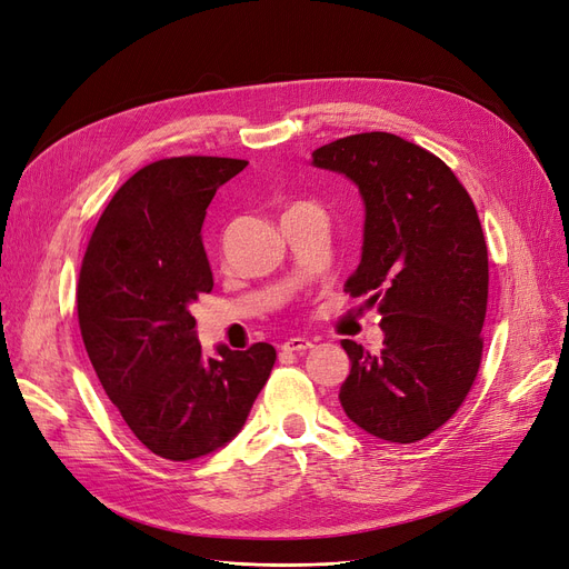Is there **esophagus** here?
Listing matches in <instances>:
<instances>
[{
  "instance_id": "34e87169",
  "label": "esophagus",
  "mask_w": 569,
  "mask_h": 569,
  "mask_svg": "<svg viewBox=\"0 0 569 569\" xmlns=\"http://www.w3.org/2000/svg\"><path fill=\"white\" fill-rule=\"evenodd\" d=\"M313 345H311V340H307V338H290V340H286L283 345H281V349L283 351H296V353H305V351H309Z\"/></svg>"
}]
</instances>
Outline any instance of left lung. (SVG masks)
<instances>
[{"label":"left lung","mask_w":569,"mask_h":569,"mask_svg":"<svg viewBox=\"0 0 569 569\" xmlns=\"http://www.w3.org/2000/svg\"><path fill=\"white\" fill-rule=\"evenodd\" d=\"M311 163L359 187L363 248L345 290L382 313L380 351L342 342L340 403L363 431L415 443L457 412L480 366L488 246L476 206L443 161L393 133L340 138Z\"/></svg>","instance_id":"1"}]
</instances>
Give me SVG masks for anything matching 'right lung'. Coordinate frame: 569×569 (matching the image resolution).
I'll return each mask as SVG.
<instances>
[{
	"label": "right lung",
	"mask_w": 569,
	"mask_h": 569,
	"mask_svg": "<svg viewBox=\"0 0 569 569\" xmlns=\"http://www.w3.org/2000/svg\"><path fill=\"white\" fill-rule=\"evenodd\" d=\"M246 166L173 157L140 168L104 208L79 271V328L98 380L140 443L171 461L224 448L277 361L267 342L203 356L189 311L213 290L206 208Z\"/></svg>",
	"instance_id": "obj_1"
}]
</instances>
